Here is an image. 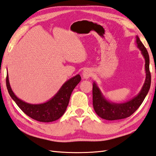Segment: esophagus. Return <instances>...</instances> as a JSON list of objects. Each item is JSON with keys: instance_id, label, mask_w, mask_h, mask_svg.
<instances>
[{"instance_id": "esophagus-1", "label": "esophagus", "mask_w": 156, "mask_h": 156, "mask_svg": "<svg viewBox=\"0 0 156 156\" xmlns=\"http://www.w3.org/2000/svg\"><path fill=\"white\" fill-rule=\"evenodd\" d=\"M83 74L84 79H86V80H87V79L89 78L90 76H92V71H91V70L89 69H87L83 72V74Z\"/></svg>"}]
</instances>
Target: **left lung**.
Listing matches in <instances>:
<instances>
[{"instance_id":"left-lung-1","label":"left lung","mask_w":156,"mask_h":156,"mask_svg":"<svg viewBox=\"0 0 156 156\" xmlns=\"http://www.w3.org/2000/svg\"><path fill=\"white\" fill-rule=\"evenodd\" d=\"M136 42L137 47L141 51L145 61L146 77L145 83L141 91L133 99L129 101L115 103L109 102L101 92L95 82H93V105L96 114L100 118L107 120H120L129 117L132 115L140 105L142 104L147 95L151 86V73L149 71V57L148 52L145 46L136 36Z\"/></svg>"}]
</instances>
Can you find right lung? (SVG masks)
Wrapping results in <instances>:
<instances>
[{
	"instance_id": "obj_1",
	"label": "right lung",
	"mask_w": 156,
	"mask_h": 156,
	"mask_svg": "<svg viewBox=\"0 0 156 156\" xmlns=\"http://www.w3.org/2000/svg\"><path fill=\"white\" fill-rule=\"evenodd\" d=\"M81 77L78 74L66 81L53 97L41 104H30L15 96L9 81L8 74L6 84L8 92L17 106L29 117L42 122H50L57 120L65 113L68 105L69 98L73 90L80 82Z\"/></svg>"
}]
</instances>
